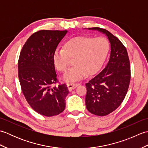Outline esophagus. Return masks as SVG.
<instances>
[{
    "label": "esophagus",
    "instance_id": "1",
    "mask_svg": "<svg viewBox=\"0 0 148 148\" xmlns=\"http://www.w3.org/2000/svg\"><path fill=\"white\" fill-rule=\"evenodd\" d=\"M67 87L69 90H72L74 89L75 88H76L79 85H80L79 83H67Z\"/></svg>",
    "mask_w": 148,
    "mask_h": 148
}]
</instances>
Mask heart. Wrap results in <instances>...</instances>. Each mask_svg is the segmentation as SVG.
Wrapping results in <instances>:
<instances>
[{
    "label": "heart",
    "mask_w": 148,
    "mask_h": 148,
    "mask_svg": "<svg viewBox=\"0 0 148 148\" xmlns=\"http://www.w3.org/2000/svg\"><path fill=\"white\" fill-rule=\"evenodd\" d=\"M109 51V43L105 37L78 36L67 40L64 49L56 50L53 62L59 71L65 72L71 58H74V66L63 77L67 82H74L82 79L86 74L91 75L99 71Z\"/></svg>",
    "instance_id": "heart-1"
}]
</instances>
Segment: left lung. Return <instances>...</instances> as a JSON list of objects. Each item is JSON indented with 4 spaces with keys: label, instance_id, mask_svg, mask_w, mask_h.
<instances>
[{
    "label": "left lung",
    "instance_id": "8db88e82",
    "mask_svg": "<svg viewBox=\"0 0 148 148\" xmlns=\"http://www.w3.org/2000/svg\"><path fill=\"white\" fill-rule=\"evenodd\" d=\"M108 37L111 55L106 67L86 83V109L97 116H106L123 101L130 81V65L127 49L117 37L106 29L93 27Z\"/></svg>",
    "mask_w": 148,
    "mask_h": 148
}]
</instances>
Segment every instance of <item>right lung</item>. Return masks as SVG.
I'll list each match as a JSON object with an SVG mask.
<instances>
[{
	"label": "right lung",
	"mask_w": 148,
	"mask_h": 148,
	"mask_svg": "<svg viewBox=\"0 0 148 148\" xmlns=\"http://www.w3.org/2000/svg\"><path fill=\"white\" fill-rule=\"evenodd\" d=\"M67 30H42L25 43L18 60V77L27 102L39 114L50 117L64 111L69 93L65 84L58 82L53 55Z\"/></svg>",
	"instance_id": "add662e5"
}]
</instances>
